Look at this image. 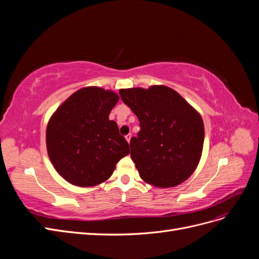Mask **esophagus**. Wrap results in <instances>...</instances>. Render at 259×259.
<instances>
[{"label":"esophagus","instance_id":"1","mask_svg":"<svg viewBox=\"0 0 259 259\" xmlns=\"http://www.w3.org/2000/svg\"><path fill=\"white\" fill-rule=\"evenodd\" d=\"M131 137H132V134H131V133H130V134H127L126 136H125V138H126V140H127L128 143L131 142Z\"/></svg>","mask_w":259,"mask_h":259}]
</instances>
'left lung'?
Wrapping results in <instances>:
<instances>
[{"label": "left lung", "mask_w": 259, "mask_h": 259, "mask_svg": "<svg viewBox=\"0 0 259 259\" xmlns=\"http://www.w3.org/2000/svg\"><path fill=\"white\" fill-rule=\"evenodd\" d=\"M123 103L139 120L131 138V158L146 183L174 187L198 166L204 143L201 115L167 86L120 90Z\"/></svg>", "instance_id": "obj_1"}]
</instances>
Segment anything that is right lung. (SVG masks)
I'll list each match as a JSON object with an SVG mask.
<instances>
[{"label": "right lung", "mask_w": 259, "mask_h": 259, "mask_svg": "<svg viewBox=\"0 0 259 259\" xmlns=\"http://www.w3.org/2000/svg\"><path fill=\"white\" fill-rule=\"evenodd\" d=\"M119 96L99 88L75 92L53 114L46 147L54 167L70 184L92 187L110 177L130 145L109 120Z\"/></svg>", "instance_id": "right-lung-1"}]
</instances>
